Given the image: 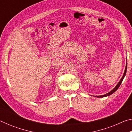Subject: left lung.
<instances>
[{"instance_id":"obj_1","label":"left lung","mask_w":132,"mask_h":132,"mask_svg":"<svg viewBox=\"0 0 132 132\" xmlns=\"http://www.w3.org/2000/svg\"><path fill=\"white\" fill-rule=\"evenodd\" d=\"M126 70H127V63H126V68H125V71H124L123 75V76H122V77L121 78V79H120V81H119V82H118V84L117 85V86H115V87L114 88H113L112 90H111V91H110V92H109L108 93L106 94H105V95H99V96H95V97H98V98H102V97H106V96H109V95H110L112 94H113V93H115V91L118 90V88L119 87L120 85L121 84L122 82V81H123V80L124 77H125V75H126Z\"/></svg>"}]
</instances>
